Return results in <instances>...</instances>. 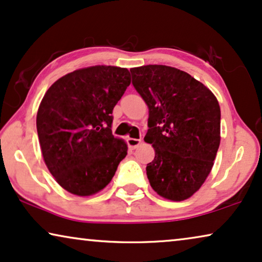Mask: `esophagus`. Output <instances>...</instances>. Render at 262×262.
<instances>
[{
  "label": "esophagus",
  "mask_w": 262,
  "mask_h": 262,
  "mask_svg": "<svg viewBox=\"0 0 262 262\" xmlns=\"http://www.w3.org/2000/svg\"><path fill=\"white\" fill-rule=\"evenodd\" d=\"M142 143V139H137V138H127V145L128 148L131 149H136L137 146Z\"/></svg>",
  "instance_id": "obj_1"
}]
</instances>
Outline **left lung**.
I'll list each match as a JSON object with an SVG mask.
<instances>
[{"mask_svg":"<svg viewBox=\"0 0 262 262\" xmlns=\"http://www.w3.org/2000/svg\"><path fill=\"white\" fill-rule=\"evenodd\" d=\"M132 84L149 107L144 141L155 149L146 164L152 189L181 202L202 187L221 142L216 96L191 75L167 66L132 68Z\"/></svg>","mask_w":262,"mask_h":262,"instance_id":"8db88e82","label":"left lung"}]
</instances>
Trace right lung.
Instances as JSON below:
<instances>
[{
    "mask_svg": "<svg viewBox=\"0 0 262 262\" xmlns=\"http://www.w3.org/2000/svg\"><path fill=\"white\" fill-rule=\"evenodd\" d=\"M131 83L125 68L75 70L45 93L37 114L42 157L68 192L85 196L105 188L127 145L112 134L113 108Z\"/></svg>",
    "mask_w": 262,
    "mask_h": 262,
    "instance_id": "right-lung-1",
    "label": "right lung"
}]
</instances>
